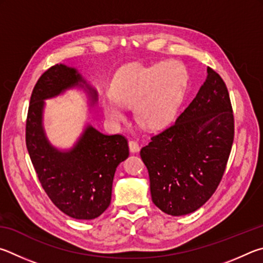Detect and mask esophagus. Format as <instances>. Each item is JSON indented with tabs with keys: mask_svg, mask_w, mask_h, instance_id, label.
I'll use <instances>...</instances> for the list:
<instances>
[{
	"mask_svg": "<svg viewBox=\"0 0 263 263\" xmlns=\"http://www.w3.org/2000/svg\"><path fill=\"white\" fill-rule=\"evenodd\" d=\"M129 150H130V153H133V154L139 153V151H140L139 143H137V142L134 141V140L129 141Z\"/></svg>",
	"mask_w": 263,
	"mask_h": 263,
	"instance_id": "esophagus-1",
	"label": "esophagus"
}]
</instances>
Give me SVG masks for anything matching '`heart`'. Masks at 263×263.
Segmentation results:
<instances>
[{
	"instance_id": "obj_1",
	"label": "heart",
	"mask_w": 263,
	"mask_h": 263,
	"mask_svg": "<svg viewBox=\"0 0 263 263\" xmlns=\"http://www.w3.org/2000/svg\"><path fill=\"white\" fill-rule=\"evenodd\" d=\"M187 86V71L177 61L145 67L130 64L117 72L112 82L113 98L103 101L110 121L124 120V107H134L141 126L160 129L172 121Z\"/></svg>"
}]
</instances>
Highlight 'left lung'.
<instances>
[{
  "instance_id": "obj_1",
  "label": "left lung",
  "mask_w": 263,
  "mask_h": 263,
  "mask_svg": "<svg viewBox=\"0 0 263 263\" xmlns=\"http://www.w3.org/2000/svg\"><path fill=\"white\" fill-rule=\"evenodd\" d=\"M206 72L176 122L141 149L153 202L171 216L194 213L210 199L231 153L234 120L228 87L213 69Z\"/></svg>"
}]
</instances>
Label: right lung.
<instances>
[{
  "instance_id": "1",
  "label": "right lung",
  "mask_w": 263,
  "mask_h": 263,
  "mask_svg": "<svg viewBox=\"0 0 263 263\" xmlns=\"http://www.w3.org/2000/svg\"><path fill=\"white\" fill-rule=\"evenodd\" d=\"M83 89L90 106L98 93L75 68L55 64L36 82L26 119V148L46 194L58 208L76 219H93L108 208L118 165L129 156L122 135H105L86 124L71 149L60 150L46 136L45 100L69 89Z\"/></svg>"
}]
</instances>
